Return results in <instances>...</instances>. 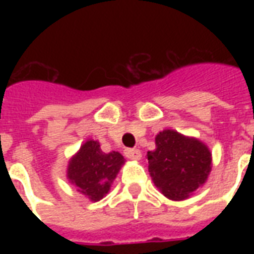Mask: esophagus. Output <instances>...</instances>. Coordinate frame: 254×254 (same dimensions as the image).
<instances>
[{
    "label": "esophagus",
    "mask_w": 254,
    "mask_h": 254,
    "mask_svg": "<svg viewBox=\"0 0 254 254\" xmlns=\"http://www.w3.org/2000/svg\"><path fill=\"white\" fill-rule=\"evenodd\" d=\"M125 156H127V159L140 160L141 159V152L136 148H127L125 149Z\"/></svg>",
    "instance_id": "obj_1"
}]
</instances>
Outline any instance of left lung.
Instances as JSON below:
<instances>
[{"instance_id":"1","label":"left lung","mask_w":254,"mask_h":254,"mask_svg":"<svg viewBox=\"0 0 254 254\" xmlns=\"http://www.w3.org/2000/svg\"><path fill=\"white\" fill-rule=\"evenodd\" d=\"M155 144L156 148L147 152L148 171L163 196L187 200L207 182L212 154L201 140L165 129L156 134Z\"/></svg>"}]
</instances>
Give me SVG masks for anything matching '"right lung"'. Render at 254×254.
I'll return each mask as SVG.
<instances>
[{"label":"right lung","mask_w":254,"mask_h":254,"mask_svg":"<svg viewBox=\"0 0 254 254\" xmlns=\"http://www.w3.org/2000/svg\"><path fill=\"white\" fill-rule=\"evenodd\" d=\"M125 159L120 152L109 154L100 149L98 140L89 138L69 159L67 181L91 201H99L109 193Z\"/></svg>","instance_id":"1"}]
</instances>
